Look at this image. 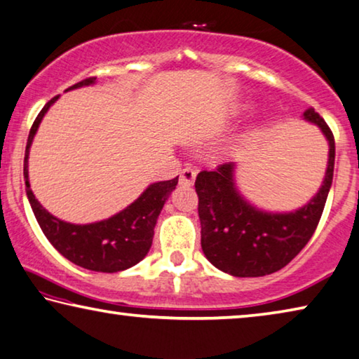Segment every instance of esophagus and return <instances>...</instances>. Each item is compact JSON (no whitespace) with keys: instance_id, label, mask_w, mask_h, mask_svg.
Instances as JSON below:
<instances>
[{"instance_id":"esophagus-1","label":"esophagus","mask_w":359,"mask_h":359,"mask_svg":"<svg viewBox=\"0 0 359 359\" xmlns=\"http://www.w3.org/2000/svg\"><path fill=\"white\" fill-rule=\"evenodd\" d=\"M196 174H198L196 169L185 168V169L180 172V177H179L180 184H182V185H187V187L193 185V182H195V179H196Z\"/></svg>"}]
</instances>
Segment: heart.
I'll return each instance as SVG.
<instances>
[{
  "label": "heart",
  "instance_id": "obj_1",
  "mask_svg": "<svg viewBox=\"0 0 359 359\" xmlns=\"http://www.w3.org/2000/svg\"><path fill=\"white\" fill-rule=\"evenodd\" d=\"M252 133H254V130H251V134H252Z\"/></svg>",
  "mask_w": 359,
  "mask_h": 359
}]
</instances>
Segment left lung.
Here are the masks:
<instances>
[{"label": "left lung", "mask_w": 359, "mask_h": 359, "mask_svg": "<svg viewBox=\"0 0 359 359\" xmlns=\"http://www.w3.org/2000/svg\"><path fill=\"white\" fill-rule=\"evenodd\" d=\"M304 119L316 124L329 142L323 185L304 208L280 214L252 206L236 189L235 163L196 175L201 248L219 270L238 278L270 275L286 266L315 233L332 185L335 144L332 130L313 108Z\"/></svg>", "instance_id": "obj_1"}]
</instances>
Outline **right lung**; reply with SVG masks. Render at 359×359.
<instances>
[{
  "label": "right lung",
  "mask_w": 359,
  "mask_h": 359,
  "mask_svg": "<svg viewBox=\"0 0 359 359\" xmlns=\"http://www.w3.org/2000/svg\"><path fill=\"white\" fill-rule=\"evenodd\" d=\"M94 83V76L86 78L73 84L67 90L89 86ZM57 99H59V95H55L43 107V110L39 111L35 123H33L27 140L24 179L27 185V198L32 204L33 214H35L38 224L49 243L75 265L102 273H115L130 269V266L139 264L150 251L156 219L169 195L175 190L179 175L172 180L155 182V184L149 185V189L142 193L137 200L129 204L126 209H123L121 212L111 215L110 219L94 222V224L76 225L54 217L39 204L30 189L28 153H30L32 142L39 123Z\"/></svg>",
  "instance_id": "right-lung-1"
}]
</instances>
